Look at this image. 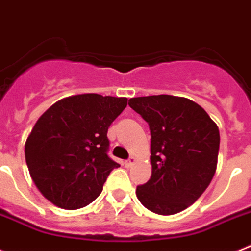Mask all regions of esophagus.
Segmentation results:
<instances>
[{
    "instance_id": "esophagus-1",
    "label": "esophagus",
    "mask_w": 251,
    "mask_h": 251,
    "mask_svg": "<svg viewBox=\"0 0 251 251\" xmlns=\"http://www.w3.org/2000/svg\"><path fill=\"white\" fill-rule=\"evenodd\" d=\"M134 163H135V158H134V156H130V158H128L127 160L125 162V165H126V167H131Z\"/></svg>"
}]
</instances>
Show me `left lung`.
<instances>
[{
	"label": "left lung",
	"instance_id": "1",
	"mask_svg": "<svg viewBox=\"0 0 251 251\" xmlns=\"http://www.w3.org/2000/svg\"><path fill=\"white\" fill-rule=\"evenodd\" d=\"M128 106L149 124L151 135V177L136 188L139 201L165 216L186 210L215 176L219 127L200 104L184 97H134Z\"/></svg>",
	"mask_w": 251,
	"mask_h": 251
}]
</instances>
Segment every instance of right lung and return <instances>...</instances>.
Listing matches in <instances>:
<instances>
[{
    "instance_id": "add662e5",
    "label": "right lung",
    "mask_w": 251,
    "mask_h": 251,
    "mask_svg": "<svg viewBox=\"0 0 251 251\" xmlns=\"http://www.w3.org/2000/svg\"><path fill=\"white\" fill-rule=\"evenodd\" d=\"M126 106V97L84 93L55 102L39 117L25 143V159L47 200L77 210L99 197L108 174L120 167L107 155V130Z\"/></svg>"
}]
</instances>
